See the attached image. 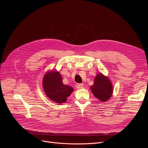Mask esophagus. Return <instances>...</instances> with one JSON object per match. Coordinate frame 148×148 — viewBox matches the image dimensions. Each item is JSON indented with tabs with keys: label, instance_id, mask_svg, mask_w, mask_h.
<instances>
[{
	"label": "esophagus",
	"instance_id": "esophagus-1",
	"mask_svg": "<svg viewBox=\"0 0 148 148\" xmlns=\"http://www.w3.org/2000/svg\"><path fill=\"white\" fill-rule=\"evenodd\" d=\"M75 87L77 89H80L83 88V84H77L75 85Z\"/></svg>",
	"mask_w": 148,
	"mask_h": 148
}]
</instances>
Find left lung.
Wrapping results in <instances>:
<instances>
[{"label":"left lung","instance_id":"obj_1","mask_svg":"<svg viewBox=\"0 0 148 148\" xmlns=\"http://www.w3.org/2000/svg\"><path fill=\"white\" fill-rule=\"evenodd\" d=\"M94 95L101 101H108L113 94V86L110 80L107 77L99 73L94 79V83L90 86Z\"/></svg>","mask_w":148,"mask_h":148}]
</instances>
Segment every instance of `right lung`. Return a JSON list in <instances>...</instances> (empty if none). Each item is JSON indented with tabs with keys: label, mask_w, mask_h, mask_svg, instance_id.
I'll return each instance as SVG.
<instances>
[{
	"label": "right lung",
	"mask_w": 148,
	"mask_h": 148,
	"mask_svg": "<svg viewBox=\"0 0 148 148\" xmlns=\"http://www.w3.org/2000/svg\"><path fill=\"white\" fill-rule=\"evenodd\" d=\"M42 86L47 97L58 104L66 102V98L74 90L72 87L63 83L61 74L56 71L46 73L42 80Z\"/></svg>",
	"instance_id": "obj_1"
}]
</instances>
